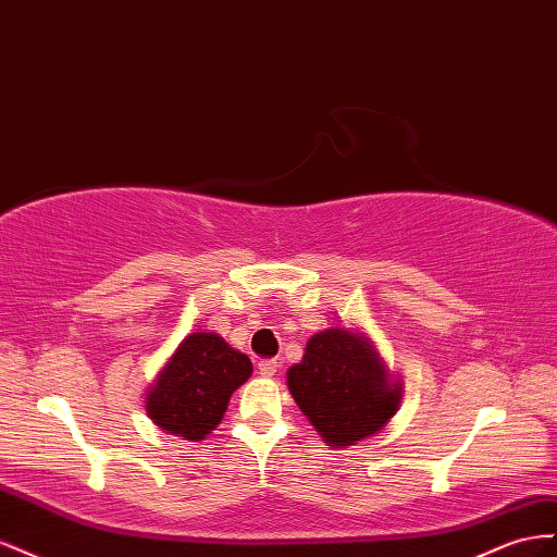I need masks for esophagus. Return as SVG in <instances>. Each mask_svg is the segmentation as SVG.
Listing matches in <instances>:
<instances>
[{
  "instance_id": "obj_1",
  "label": "esophagus",
  "mask_w": 557,
  "mask_h": 557,
  "mask_svg": "<svg viewBox=\"0 0 557 557\" xmlns=\"http://www.w3.org/2000/svg\"><path fill=\"white\" fill-rule=\"evenodd\" d=\"M277 371H280V361H275V359L259 361V373L263 377H273V375H277Z\"/></svg>"
}]
</instances>
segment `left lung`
I'll list each match as a JSON object with an SVG mask.
<instances>
[{
    "mask_svg": "<svg viewBox=\"0 0 557 557\" xmlns=\"http://www.w3.org/2000/svg\"><path fill=\"white\" fill-rule=\"evenodd\" d=\"M287 385L333 448L377 434L401 401V383L387 377L371 341L349 329L314 333L304 359L287 371Z\"/></svg>",
    "mask_w": 557,
    "mask_h": 557,
    "instance_id": "1",
    "label": "left lung"
}]
</instances>
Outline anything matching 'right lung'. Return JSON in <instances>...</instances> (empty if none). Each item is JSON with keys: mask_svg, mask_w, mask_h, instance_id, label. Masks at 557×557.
<instances>
[{"mask_svg": "<svg viewBox=\"0 0 557 557\" xmlns=\"http://www.w3.org/2000/svg\"><path fill=\"white\" fill-rule=\"evenodd\" d=\"M251 361L216 333H190L147 394L149 418L168 434L202 441L224 418L231 394L247 383Z\"/></svg>", "mask_w": 557, "mask_h": 557, "instance_id": "obj_1", "label": "right lung"}]
</instances>
